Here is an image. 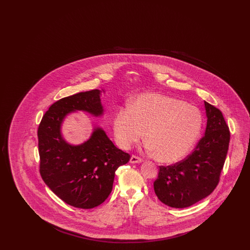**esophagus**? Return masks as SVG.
I'll list each match as a JSON object with an SVG mask.
<instances>
[{"label":"esophagus","mask_w":250,"mask_h":250,"mask_svg":"<svg viewBox=\"0 0 250 250\" xmlns=\"http://www.w3.org/2000/svg\"><path fill=\"white\" fill-rule=\"evenodd\" d=\"M143 159L137 155H132L130 157V163L135 164V163H142Z\"/></svg>","instance_id":"esophagus-1"}]
</instances>
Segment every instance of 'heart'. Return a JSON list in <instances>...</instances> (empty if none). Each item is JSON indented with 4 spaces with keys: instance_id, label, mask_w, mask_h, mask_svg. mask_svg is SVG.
Here are the masks:
<instances>
[{
    "instance_id": "b5f03b06",
    "label": "heart",
    "mask_w": 250,
    "mask_h": 250,
    "mask_svg": "<svg viewBox=\"0 0 250 250\" xmlns=\"http://www.w3.org/2000/svg\"><path fill=\"white\" fill-rule=\"evenodd\" d=\"M202 126L203 114L199 107L153 93L140 95L131 106L120 107L112 122L115 141L122 149H129L145 134V149L165 163L188 155Z\"/></svg>"
}]
</instances>
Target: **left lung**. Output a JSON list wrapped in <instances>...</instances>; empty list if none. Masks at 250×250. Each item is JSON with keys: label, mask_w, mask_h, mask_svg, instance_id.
Masks as SVG:
<instances>
[{"label": "left lung", "mask_w": 250, "mask_h": 250, "mask_svg": "<svg viewBox=\"0 0 250 250\" xmlns=\"http://www.w3.org/2000/svg\"><path fill=\"white\" fill-rule=\"evenodd\" d=\"M205 134L192 154L171 166L159 167L154 182L155 195L169 207L186 208L209 196L218 185L229 143V130L222 112L204 101Z\"/></svg>", "instance_id": "obj_1"}]
</instances>
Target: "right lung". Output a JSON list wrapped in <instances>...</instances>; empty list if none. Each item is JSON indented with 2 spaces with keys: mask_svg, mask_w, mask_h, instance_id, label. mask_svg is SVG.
Returning a JSON list of instances; mask_svg holds the SVG:
<instances>
[{
  "mask_svg": "<svg viewBox=\"0 0 250 250\" xmlns=\"http://www.w3.org/2000/svg\"><path fill=\"white\" fill-rule=\"evenodd\" d=\"M100 95L95 89L56 101L37 131L41 177L62 201L82 209L95 208L107 200L116 169L130 159L100 127H95L90 139L80 145L62 138V124L69 113L83 110L95 117L103 114Z\"/></svg>",
  "mask_w": 250,
  "mask_h": 250,
  "instance_id": "add662e5",
  "label": "right lung"
}]
</instances>
